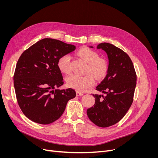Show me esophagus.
I'll return each mask as SVG.
<instances>
[{"mask_svg":"<svg viewBox=\"0 0 158 158\" xmlns=\"http://www.w3.org/2000/svg\"><path fill=\"white\" fill-rule=\"evenodd\" d=\"M82 95H83V94H82V92H80L79 91H77V92H76V95H77V97H79V96H82Z\"/></svg>","mask_w":158,"mask_h":158,"instance_id":"obj_1","label":"esophagus"}]
</instances>
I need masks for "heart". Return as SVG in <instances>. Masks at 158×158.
<instances>
[{
	"label": "heart",
	"mask_w": 158,
	"mask_h": 158,
	"mask_svg": "<svg viewBox=\"0 0 158 158\" xmlns=\"http://www.w3.org/2000/svg\"><path fill=\"white\" fill-rule=\"evenodd\" d=\"M77 55L87 63L86 72H89L98 79H101L106 75L107 70V61L101 57L94 50L84 47L79 49ZM57 67L63 73L68 74L71 71L70 57L69 55L61 56L57 60ZM93 75L88 73L85 76H78L73 74L66 78V84L72 88L80 92H83L95 83V78Z\"/></svg>",
	"instance_id": "b5f03b06"
}]
</instances>
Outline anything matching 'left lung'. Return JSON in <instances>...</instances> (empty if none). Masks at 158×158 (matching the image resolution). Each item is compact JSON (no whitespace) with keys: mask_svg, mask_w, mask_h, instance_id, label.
Instances as JSON below:
<instances>
[{"mask_svg":"<svg viewBox=\"0 0 158 158\" xmlns=\"http://www.w3.org/2000/svg\"><path fill=\"white\" fill-rule=\"evenodd\" d=\"M97 48L104 51L109 60L106 76L96 87L105 95H93L95 104L86 112L89 119L96 126L107 127L118 122L130 108L136 85V74L131 58L122 49L108 43H101Z\"/></svg>","mask_w":158,"mask_h":158,"instance_id":"left-lung-1","label":"left lung"}]
</instances>
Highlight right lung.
I'll list each match as a JSON object with an SVG mask.
<instances>
[{
  "label": "right lung",
  "instance_id": "obj_1",
  "mask_svg": "<svg viewBox=\"0 0 158 158\" xmlns=\"http://www.w3.org/2000/svg\"><path fill=\"white\" fill-rule=\"evenodd\" d=\"M76 49L61 41L44 38L20 56L13 77L18 104L31 120L49 124L63 114L67 102L76 95L72 88L59 89L63 85L57 60Z\"/></svg>",
  "mask_w": 158,
  "mask_h": 158
}]
</instances>
